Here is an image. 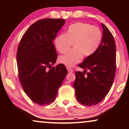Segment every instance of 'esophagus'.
<instances>
[{
  "label": "esophagus",
  "mask_w": 129,
  "mask_h": 129,
  "mask_svg": "<svg viewBox=\"0 0 129 129\" xmlns=\"http://www.w3.org/2000/svg\"><path fill=\"white\" fill-rule=\"evenodd\" d=\"M67 69H68V71L69 72H73V70L72 69H71V68H69V67H68V68H67Z\"/></svg>",
  "instance_id": "esophagus-1"
}]
</instances>
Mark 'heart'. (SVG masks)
Segmentation results:
<instances>
[{
  "label": "heart",
  "mask_w": 129,
  "mask_h": 129,
  "mask_svg": "<svg viewBox=\"0 0 129 129\" xmlns=\"http://www.w3.org/2000/svg\"><path fill=\"white\" fill-rule=\"evenodd\" d=\"M99 28L85 23L78 22L70 25L66 34H60L54 39L58 52L64 53L70 46L73 48L59 57V63L72 67L79 62L84 56H89L96 52L102 40Z\"/></svg>",
  "instance_id": "heart-1"
}]
</instances>
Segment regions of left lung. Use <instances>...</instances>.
<instances>
[{
    "label": "left lung",
    "instance_id": "left-lung-1",
    "mask_svg": "<svg viewBox=\"0 0 129 129\" xmlns=\"http://www.w3.org/2000/svg\"><path fill=\"white\" fill-rule=\"evenodd\" d=\"M101 24L103 28L101 43L94 53L79 64L84 71L75 72L73 87L76 97L81 104L86 106L96 105L106 96L115 76V41L108 28Z\"/></svg>",
    "mask_w": 129,
    "mask_h": 129
}]
</instances>
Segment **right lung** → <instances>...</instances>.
<instances>
[{
  "mask_svg": "<svg viewBox=\"0 0 129 129\" xmlns=\"http://www.w3.org/2000/svg\"><path fill=\"white\" fill-rule=\"evenodd\" d=\"M65 22L63 19L37 21L26 31L19 43L16 59L20 84L27 96L39 105L54 101L68 73L64 64L51 66L57 57L53 40Z\"/></svg>",
  "mask_w": 129,
  "mask_h": 129,
  "instance_id": "1",
  "label": "right lung"
}]
</instances>
